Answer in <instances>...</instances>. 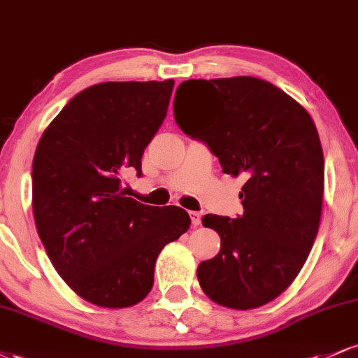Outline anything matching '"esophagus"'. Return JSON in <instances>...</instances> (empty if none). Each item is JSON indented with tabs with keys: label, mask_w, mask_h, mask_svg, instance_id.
I'll use <instances>...</instances> for the list:
<instances>
[{
	"label": "esophagus",
	"mask_w": 358,
	"mask_h": 358,
	"mask_svg": "<svg viewBox=\"0 0 358 358\" xmlns=\"http://www.w3.org/2000/svg\"><path fill=\"white\" fill-rule=\"evenodd\" d=\"M190 219H192V225H200V220H202V213L200 212H190Z\"/></svg>",
	"instance_id": "34e87169"
}]
</instances>
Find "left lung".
Masks as SVG:
<instances>
[{"instance_id": "left-lung-1", "label": "left lung", "mask_w": 358, "mask_h": 358, "mask_svg": "<svg viewBox=\"0 0 358 358\" xmlns=\"http://www.w3.org/2000/svg\"><path fill=\"white\" fill-rule=\"evenodd\" d=\"M175 121L245 180L237 219L205 215L220 252L196 269L217 305L252 310L273 301L305 264L322 217L324 163L313 119L276 85L256 77L192 79L176 89Z\"/></svg>"}]
</instances>
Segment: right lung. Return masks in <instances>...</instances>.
Returning <instances> with one entry per match:
<instances>
[{"instance_id": "add662e5", "label": "right lung", "mask_w": 358, "mask_h": 358, "mask_svg": "<svg viewBox=\"0 0 358 358\" xmlns=\"http://www.w3.org/2000/svg\"><path fill=\"white\" fill-rule=\"evenodd\" d=\"M175 82H102L45 129L34 158V217L53 268L85 301L127 308L153 287L155 262L190 227L183 208L126 196L121 175L162 126Z\"/></svg>"}]
</instances>
